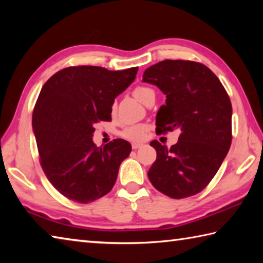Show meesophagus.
<instances>
[{"mask_svg":"<svg viewBox=\"0 0 263 263\" xmlns=\"http://www.w3.org/2000/svg\"><path fill=\"white\" fill-rule=\"evenodd\" d=\"M141 144H138V142H133V144H132V148L133 149H138V148H140L141 147Z\"/></svg>","mask_w":263,"mask_h":263,"instance_id":"obj_1","label":"esophagus"}]
</instances>
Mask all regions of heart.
<instances>
[{"label": "heart", "instance_id": "obj_1", "mask_svg": "<svg viewBox=\"0 0 263 263\" xmlns=\"http://www.w3.org/2000/svg\"><path fill=\"white\" fill-rule=\"evenodd\" d=\"M151 95H154V91L153 89L148 87L139 86L135 88V90H133V96L138 101L141 102V103H144L145 100ZM146 131H147V126L144 125V124H132V125L126 126L122 131V137L132 141H140L144 139Z\"/></svg>", "mask_w": 263, "mask_h": 263}]
</instances>
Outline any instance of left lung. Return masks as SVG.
<instances>
[{
  "label": "left lung",
  "instance_id": "obj_1",
  "mask_svg": "<svg viewBox=\"0 0 263 263\" xmlns=\"http://www.w3.org/2000/svg\"><path fill=\"white\" fill-rule=\"evenodd\" d=\"M166 104L157 114V133L179 128L171 148L151 141L157 160L148 171L155 189L180 199L201 193L216 175L232 142V104L211 69L189 60H163L144 72Z\"/></svg>",
  "mask_w": 263,
  "mask_h": 263
}]
</instances>
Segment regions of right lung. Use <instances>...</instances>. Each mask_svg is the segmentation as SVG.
<instances>
[{
	"label": "right lung",
	"mask_w": 263,
	"mask_h": 263,
	"mask_svg": "<svg viewBox=\"0 0 263 263\" xmlns=\"http://www.w3.org/2000/svg\"><path fill=\"white\" fill-rule=\"evenodd\" d=\"M137 72L138 67L75 66L57 72L43 86L32 128L43 171L65 197L90 203L112 189L131 145L115 139L97 147L94 125L110 121L115 99L135 81Z\"/></svg>",
	"instance_id": "obj_1"
}]
</instances>
